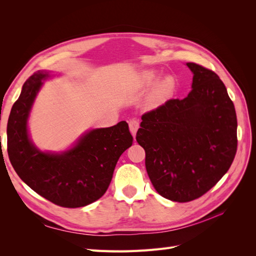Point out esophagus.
<instances>
[{
  "label": "esophagus",
  "mask_w": 256,
  "mask_h": 256,
  "mask_svg": "<svg viewBox=\"0 0 256 256\" xmlns=\"http://www.w3.org/2000/svg\"><path fill=\"white\" fill-rule=\"evenodd\" d=\"M129 129H130L131 134L136 136V134L138 129V122L136 120H129Z\"/></svg>",
  "instance_id": "obj_1"
}]
</instances>
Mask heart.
<instances>
[{
	"label": "heart",
	"instance_id": "b5f03b06",
	"mask_svg": "<svg viewBox=\"0 0 256 256\" xmlns=\"http://www.w3.org/2000/svg\"><path fill=\"white\" fill-rule=\"evenodd\" d=\"M159 74L154 70H146L140 76V85L142 88H150L152 85L157 82ZM175 88V81L171 76L166 78L164 81L160 82L154 90H152L150 97V106H158L161 104L166 102V99L172 94V92Z\"/></svg>",
	"mask_w": 256,
	"mask_h": 256
}]
</instances>
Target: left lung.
Segmentation results:
<instances>
[{
  "mask_svg": "<svg viewBox=\"0 0 256 256\" xmlns=\"http://www.w3.org/2000/svg\"><path fill=\"white\" fill-rule=\"evenodd\" d=\"M192 90L142 115L136 142L161 196L186 203L210 190L233 164L237 118L226 85L210 69L187 63Z\"/></svg>",
  "mask_w": 256,
  "mask_h": 256,
  "instance_id": "obj_1",
  "label": "left lung"
}]
</instances>
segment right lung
Returning a JSON list of instances; mask_svg holds the SVG:
<instances>
[{
    "label": "right lung",
    "instance_id": "obj_1",
    "mask_svg": "<svg viewBox=\"0 0 256 256\" xmlns=\"http://www.w3.org/2000/svg\"><path fill=\"white\" fill-rule=\"evenodd\" d=\"M49 76V72L38 70L23 84L7 124V152L18 176L38 194L62 207H83L104 194L134 138L122 120L88 131L64 152L38 150L28 138V118L42 80Z\"/></svg>",
    "mask_w": 256,
    "mask_h": 256
}]
</instances>
